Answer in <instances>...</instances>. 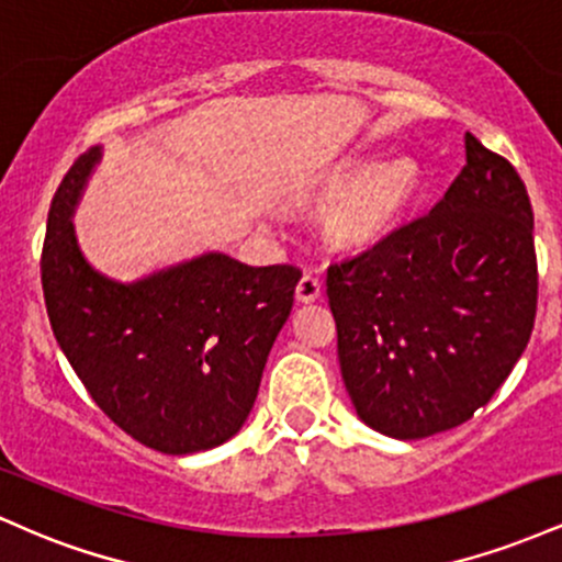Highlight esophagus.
I'll list each match as a JSON object with an SVG mask.
<instances>
[{"label": "esophagus", "mask_w": 562, "mask_h": 562, "mask_svg": "<svg viewBox=\"0 0 562 562\" xmlns=\"http://www.w3.org/2000/svg\"><path fill=\"white\" fill-rule=\"evenodd\" d=\"M322 295V280L317 274L306 272L299 280V285H295V299H299L301 303H312L317 301Z\"/></svg>", "instance_id": "34e87169"}]
</instances>
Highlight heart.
Segmentation results:
<instances>
[{"instance_id":"obj_1","label":"heart","mask_w":562,"mask_h":562,"mask_svg":"<svg viewBox=\"0 0 562 562\" xmlns=\"http://www.w3.org/2000/svg\"><path fill=\"white\" fill-rule=\"evenodd\" d=\"M420 171L409 158H391L367 169L364 160H346L327 177L344 190L325 216V232L338 245H367L393 227L415 198Z\"/></svg>"}]
</instances>
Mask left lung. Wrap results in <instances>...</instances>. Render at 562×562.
Listing matches in <instances>:
<instances>
[{
    "instance_id": "1",
    "label": "left lung",
    "mask_w": 562,
    "mask_h": 562,
    "mask_svg": "<svg viewBox=\"0 0 562 562\" xmlns=\"http://www.w3.org/2000/svg\"><path fill=\"white\" fill-rule=\"evenodd\" d=\"M537 293L524 179L465 134V166L428 214L327 267L357 415L402 441L470 420L524 353Z\"/></svg>"
}]
</instances>
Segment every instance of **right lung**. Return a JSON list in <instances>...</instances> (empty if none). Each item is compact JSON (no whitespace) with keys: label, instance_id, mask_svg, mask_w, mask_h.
Here are the masks:
<instances>
[{"label":"right lung","instance_id":"right-lung-1","mask_svg":"<svg viewBox=\"0 0 562 562\" xmlns=\"http://www.w3.org/2000/svg\"><path fill=\"white\" fill-rule=\"evenodd\" d=\"M97 160L100 147L76 158L49 205V325L94 404L134 441L164 454L214 449L254 409L301 269L203 254L126 285L108 280L81 256L70 222Z\"/></svg>","mask_w":562,"mask_h":562}]
</instances>
